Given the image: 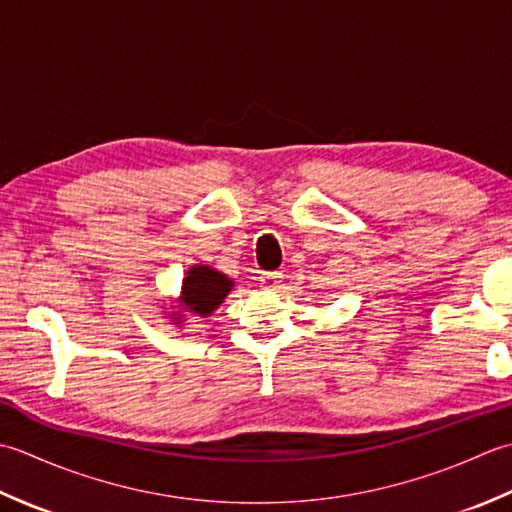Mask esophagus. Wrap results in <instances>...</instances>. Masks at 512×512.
Returning a JSON list of instances; mask_svg holds the SVG:
<instances>
[{
    "label": "esophagus",
    "instance_id": "34e87169",
    "mask_svg": "<svg viewBox=\"0 0 512 512\" xmlns=\"http://www.w3.org/2000/svg\"><path fill=\"white\" fill-rule=\"evenodd\" d=\"M280 283H283V274L280 271H263L260 274V285L265 289H278Z\"/></svg>",
    "mask_w": 512,
    "mask_h": 512
}]
</instances>
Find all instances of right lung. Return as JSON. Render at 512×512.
Returning a JSON list of instances; mask_svg holds the SVG:
<instances>
[{"mask_svg":"<svg viewBox=\"0 0 512 512\" xmlns=\"http://www.w3.org/2000/svg\"><path fill=\"white\" fill-rule=\"evenodd\" d=\"M232 285V280L221 271L196 265L187 271V278L183 280V305L194 314L210 316L225 300Z\"/></svg>","mask_w":512,"mask_h":512,"instance_id":"right-lung-1","label":"right lung"}]
</instances>
